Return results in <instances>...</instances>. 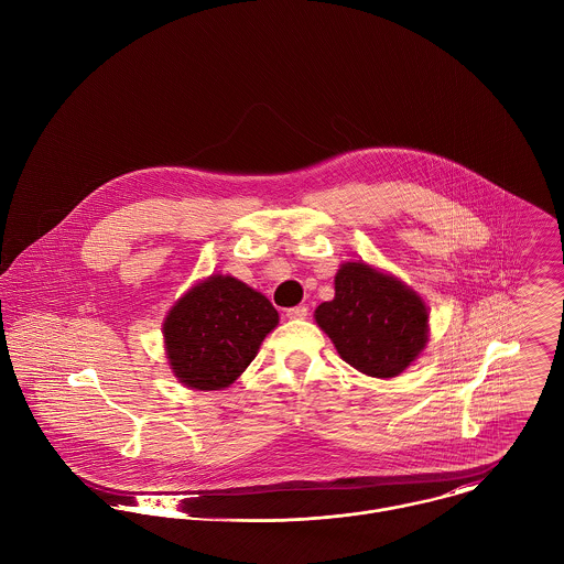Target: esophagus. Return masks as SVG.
<instances>
[{"label":"esophagus","mask_w":564,"mask_h":564,"mask_svg":"<svg viewBox=\"0 0 564 564\" xmlns=\"http://www.w3.org/2000/svg\"><path fill=\"white\" fill-rule=\"evenodd\" d=\"M285 316H288L290 321H303V318H307V307H305V305L290 307V310L285 312Z\"/></svg>","instance_id":"esophagus-1"}]
</instances>
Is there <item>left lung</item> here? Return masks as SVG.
I'll return each instance as SVG.
<instances>
[{
	"mask_svg": "<svg viewBox=\"0 0 564 564\" xmlns=\"http://www.w3.org/2000/svg\"><path fill=\"white\" fill-rule=\"evenodd\" d=\"M316 323L346 364L381 379L403 372L427 341L425 303L366 263L339 268L336 299L318 305Z\"/></svg>",
	"mask_w": 564,
	"mask_h": 564,
	"instance_id": "left-lung-1",
	"label": "left lung"
}]
</instances>
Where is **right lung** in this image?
<instances>
[{
	"label": "right lung",
	"instance_id": "1",
	"mask_svg": "<svg viewBox=\"0 0 564 564\" xmlns=\"http://www.w3.org/2000/svg\"><path fill=\"white\" fill-rule=\"evenodd\" d=\"M272 303L232 276H212L187 292L163 325L174 375L196 390H220L254 359L276 327Z\"/></svg>",
	"mask_w": 564,
	"mask_h": 564
}]
</instances>
